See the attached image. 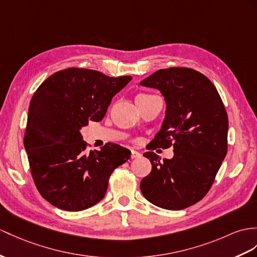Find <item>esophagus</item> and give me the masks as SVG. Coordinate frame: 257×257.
<instances>
[{"mask_svg": "<svg viewBox=\"0 0 257 257\" xmlns=\"http://www.w3.org/2000/svg\"><path fill=\"white\" fill-rule=\"evenodd\" d=\"M131 153H132V155H131V158H132V159H137V158L142 157V154L137 152V150L132 149V150H131Z\"/></svg>", "mask_w": 257, "mask_h": 257, "instance_id": "34e87169", "label": "esophagus"}]
</instances>
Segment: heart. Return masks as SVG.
I'll return each mask as SVG.
<instances>
[{
  "label": "heart",
  "mask_w": 257,
  "mask_h": 257,
  "mask_svg": "<svg viewBox=\"0 0 257 257\" xmlns=\"http://www.w3.org/2000/svg\"><path fill=\"white\" fill-rule=\"evenodd\" d=\"M142 95H144V93H142ZM140 96H141V95H140Z\"/></svg>",
  "instance_id": "1"
}]
</instances>
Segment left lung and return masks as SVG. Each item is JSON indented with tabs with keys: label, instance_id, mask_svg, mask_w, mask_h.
<instances>
[{
	"label": "left lung",
	"instance_id": "left-lung-1",
	"mask_svg": "<svg viewBox=\"0 0 257 257\" xmlns=\"http://www.w3.org/2000/svg\"><path fill=\"white\" fill-rule=\"evenodd\" d=\"M140 85L158 89L166 101L161 128L150 143L173 146L172 159L144 154L152 172L141 181L144 197L158 207L180 210L207 194L227 155L228 115L211 81L192 68H162Z\"/></svg>",
	"mask_w": 257,
	"mask_h": 257
}]
</instances>
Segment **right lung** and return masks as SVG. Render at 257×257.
Masks as SVG:
<instances>
[{
    "instance_id": "1",
    "label": "right lung",
    "mask_w": 257,
    "mask_h": 257,
    "mask_svg": "<svg viewBox=\"0 0 257 257\" xmlns=\"http://www.w3.org/2000/svg\"><path fill=\"white\" fill-rule=\"evenodd\" d=\"M131 79L73 67L54 73L34 93L24 146L37 189L55 207L80 211L96 205L111 173L130 159V150L113 143L87 153L80 130L101 121Z\"/></svg>"
}]
</instances>
